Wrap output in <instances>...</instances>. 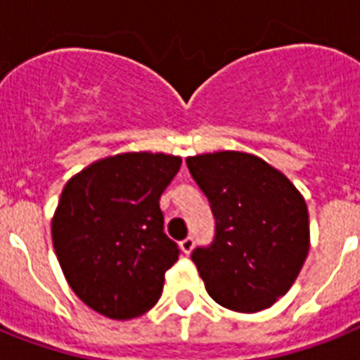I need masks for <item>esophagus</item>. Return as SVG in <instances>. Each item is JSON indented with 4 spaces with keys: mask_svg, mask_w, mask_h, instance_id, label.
Segmentation results:
<instances>
[{
    "mask_svg": "<svg viewBox=\"0 0 360 360\" xmlns=\"http://www.w3.org/2000/svg\"><path fill=\"white\" fill-rule=\"evenodd\" d=\"M179 246H181V251H183L185 255H188L190 251H192V248H194V238H192V236H186L185 240L179 242Z\"/></svg>",
    "mask_w": 360,
    "mask_h": 360,
    "instance_id": "esophagus-1",
    "label": "esophagus"
}]
</instances>
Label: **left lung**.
<instances>
[{"instance_id": "left-lung-1", "label": "left lung", "mask_w": 360, "mask_h": 360, "mask_svg": "<svg viewBox=\"0 0 360 360\" xmlns=\"http://www.w3.org/2000/svg\"><path fill=\"white\" fill-rule=\"evenodd\" d=\"M216 220L212 244L195 248L209 296L236 312L268 309L290 290L309 253V212L300 190L266 160L242 151L186 159Z\"/></svg>"}]
</instances>
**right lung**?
Here are the masks:
<instances>
[{
  "label": "right lung",
  "instance_id": "obj_1",
  "mask_svg": "<svg viewBox=\"0 0 360 360\" xmlns=\"http://www.w3.org/2000/svg\"><path fill=\"white\" fill-rule=\"evenodd\" d=\"M179 168L175 155L120 153L63 188L51 220L55 253L72 290L99 314L129 320L159 302L179 259L159 200Z\"/></svg>",
  "mask_w": 360,
  "mask_h": 360
}]
</instances>
